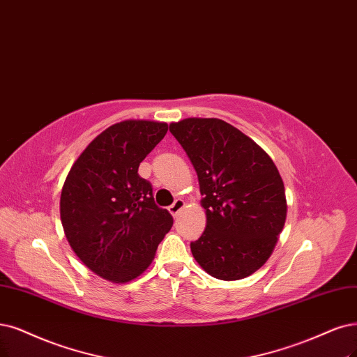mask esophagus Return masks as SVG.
I'll list each match as a JSON object with an SVG mask.
<instances>
[{"label": "esophagus", "mask_w": 357, "mask_h": 357, "mask_svg": "<svg viewBox=\"0 0 357 357\" xmlns=\"http://www.w3.org/2000/svg\"><path fill=\"white\" fill-rule=\"evenodd\" d=\"M183 207H185V202H183L182 199H176L175 203L169 207V212L172 213V216L176 218Z\"/></svg>", "instance_id": "esophagus-1"}]
</instances>
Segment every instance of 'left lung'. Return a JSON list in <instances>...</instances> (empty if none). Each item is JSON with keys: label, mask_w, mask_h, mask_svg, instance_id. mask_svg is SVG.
I'll list each match as a JSON object with an SVG mask.
<instances>
[{"label": "left lung", "mask_w": 357, "mask_h": 357, "mask_svg": "<svg viewBox=\"0 0 357 357\" xmlns=\"http://www.w3.org/2000/svg\"><path fill=\"white\" fill-rule=\"evenodd\" d=\"M197 172L206 229L191 253L213 278L236 281L265 265L287 218L284 182L268 153L215 117L169 125Z\"/></svg>", "instance_id": "obj_1"}]
</instances>
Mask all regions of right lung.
Listing matches in <instances>:
<instances>
[{
	"mask_svg": "<svg viewBox=\"0 0 357 357\" xmlns=\"http://www.w3.org/2000/svg\"><path fill=\"white\" fill-rule=\"evenodd\" d=\"M167 123L123 121L92 139L66 176L60 218L70 247L101 278L125 284L147 269L174 225L157 207L139 163L163 139Z\"/></svg>",
	"mask_w": 357,
	"mask_h": 357,
	"instance_id": "add662e5",
	"label": "right lung"
}]
</instances>
